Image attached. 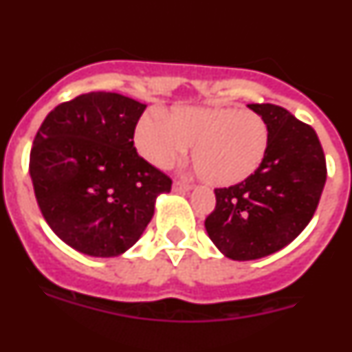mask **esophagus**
<instances>
[{
  "mask_svg": "<svg viewBox=\"0 0 352 352\" xmlns=\"http://www.w3.org/2000/svg\"><path fill=\"white\" fill-rule=\"evenodd\" d=\"M173 188L174 192H188L192 188V185L188 182H185V179H174Z\"/></svg>",
  "mask_w": 352,
  "mask_h": 352,
  "instance_id": "34e87169",
  "label": "esophagus"
}]
</instances>
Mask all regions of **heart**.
<instances>
[{
    "label": "heart",
    "instance_id": "heart-1",
    "mask_svg": "<svg viewBox=\"0 0 352 352\" xmlns=\"http://www.w3.org/2000/svg\"><path fill=\"white\" fill-rule=\"evenodd\" d=\"M268 141L263 116L234 107H176L166 118L146 114L135 129V144L153 166H173L192 146L197 176L217 186L234 185L256 173Z\"/></svg>",
    "mask_w": 352,
    "mask_h": 352
}]
</instances>
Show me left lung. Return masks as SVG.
I'll return each instance as SVG.
<instances>
[{
	"label": "left lung",
	"instance_id": "obj_1",
	"mask_svg": "<svg viewBox=\"0 0 352 352\" xmlns=\"http://www.w3.org/2000/svg\"><path fill=\"white\" fill-rule=\"evenodd\" d=\"M266 121L270 141L254 174L214 188L204 220L208 236L229 259L252 261L280 250L309 226L326 183V158L316 130L275 104H250Z\"/></svg>",
	"mask_w": 352,
	"mask_h": 352
}]
</instances>
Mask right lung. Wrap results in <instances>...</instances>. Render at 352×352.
<instances>
[{
    "label": "right lung",
    "instance_id": "right-lung-1",
    "mask_svg": "<svg viewBox=\"0 0 352 352\" xmlns=\"http://www.w3.org/2000/svg\"><path fill=\"white\" fill-rule=\"evenodd\" d=\"M146 105L91 91L45 116L30 153V176L43 219L72 248L93 257L129 250L173 179L139 157L133 132Z\"/></svg>",
    "mask_w": 352,
    "mask_h": 352
}]
</instances>
